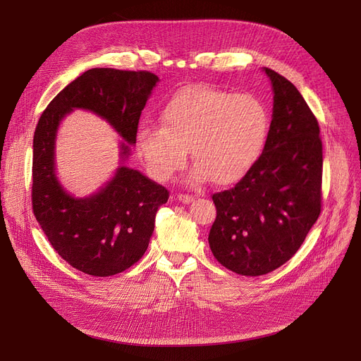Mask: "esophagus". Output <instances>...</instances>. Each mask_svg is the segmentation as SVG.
<instances>
[{"label":"esophagus","instance_id":"esophagus-1","mask_svg":"<svg viewBox=\"0 0 361 361\" xmlns=\"http://www.w3.org/2000/svg\"><path fill=\"white\" fill-rule=\"evenodd\" d=\"M177 200L181 203H192L193 202V196L192 195H185V193H178L177 195Z\"/></svg>","mask_w":361,"mask_h":361}]
</instances>
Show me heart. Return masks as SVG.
I'll use <instances>...</instances> for the list:
<instances>
[{
	"instance_id": "obj_1",
	"label": "heart",
	"mask_w": 361,
	"mask_h": 361,
	"mask_svg": "<svg viewBox=\"0 0 361 361\" xmlns=\"http://www.w3.org/2000/svg\"><path fill=\"white\" fill-rule=\"evenodd\" d=\"M269 131V112L252 93L211 86L178 90L161 112V126L142 124L136 149L152 178L164 181L180 169L190 149L192 183L240 181L259 159Z\"/></svg>"
}]
</instances>
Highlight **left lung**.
<instances>
[{
	"instance_id": "8db88e82",
	"label": "left lung",
	"mask_w": 361,
	"mask_h": 361,
	"mask_svg": "<svg viewBox=\"0 0 361 361\" xmlns=\"http://www.w3.org/2000/svg\"><path fill=\"white\" fill-rule=\"evenodd\" d=\"M263 70L274 89L268 139L249 173L212 196L216 218L207 238L222 267L245 276L269 274L290 260L322 209L319 123L290 80Z\"/></svg>"
}]
</instances>
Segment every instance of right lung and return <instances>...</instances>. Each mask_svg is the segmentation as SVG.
<instances>
[{
    "label": "right lung",
    "mask_w": 361,
    "mask_h": 361,
    "mask_svg": "<svg viewBox=\"0 0 361 361\" xmlns=\"http://www.w3.org/2000/svg\"><path fill=\"white\" fill-rule=\"evenodd\" d=\"M158 75L149 71L90 68L49 102L33 136L32 209L48 241L73 268L111 276L133 267L146 252L158 207L169 192L137 169L121 165L98 193L68 195L55 177V136L74 108L105 118L130 145L136 143L142 109ZM130 154L121 145V159Z\"/></svg>",
    "instance_id": "add662e5"
}]
</instances>
